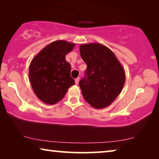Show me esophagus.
I'll return each instance as SVG.
<instances>
[{
    "instance_id": "1",
    "label": "esophagus",
    "mask_w": 159,
    "mask_h": 159,
    "mask_svg": "<svg viewBox=\"0 0 159 159\" xmlns=\"http://www.w3.org/2000/svg\"><path fill=\"white\" fill-rule=\"evenodd\" d=\"M79 80H80V78L78 77L77 79H75V83H76V84H79Z\"/></svg>"
}]
</instances>
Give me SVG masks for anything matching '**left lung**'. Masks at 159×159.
Returning <instances> with one entry per match:
<instances>
[{
    "mask_svg": "<svg viewBox=\"0 0 159 159\" xmlns=\"http://www.w3.org/2000/svg\"><path fill=\"white\" fill-rule=\"evenodd\" d=\"M80 54L87 64L79 86L85 101L95 109L109 106L122 91L125 74L114 53L98 43L80 45Z\"/></svg>",
    "mask_w": 159,
    "mask_h": 159,
    "instance_id": "1",
    "label": "left lung"
}]
</instances>
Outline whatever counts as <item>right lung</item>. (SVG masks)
<instances>
[{
	"mask_svg": "<svg viewBox=\"0 0 159 159\" xmlns=\"http://www.w3.org/2000/svg\"><path fill=\"white\" fill-rule=\"evenodd\" d=\"M75 44L66 41L50 43L31 60L29 70V81L35 95L47 104H55L62 99L71 85V65L66 55Z\"/></svg>",
	"mask_w": 159,
	"mask_h": 159,
	"instance_id": "add662e5",
	"label": "right lung"
}]
</instances>
